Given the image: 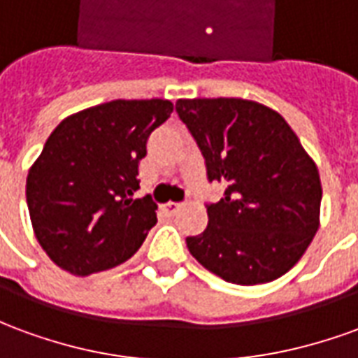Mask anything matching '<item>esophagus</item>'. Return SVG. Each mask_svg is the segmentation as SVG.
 Here are the masks:
<instances>
[{
    "label": "esophagus",
    "mask_w": 358,
    "mask_h": 358,
    "mask_svg": "<svg viewBox=\"0 0 358 358\" xmlns=\"http://www.w3.org/2000/svg\"><path fill=\"white\" fill-rule=\"evenodd\" d=\"M180 203H174V201H169L164 203V205H161V210H163V215H166V217H172V215H176L180 210Z\"/></svg>",
    "instance_id": "esophagus-1"
}]
</instances>
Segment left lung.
<instances>
[{"instance_id": "left-lung-1", "label": "left lung", "mask_w": 358, "mask_h": 358, "mask_svg": "<svg viewBox=\"0 0 358 358\" xmlns=\"http://www.w3.org/2000/svg\"><path fill=\"white\" fill-rule=\"evenodd\" d=\"M176 113L201 149L209 182L224 197L207 205L209 224L186 238L189 253L238 285L284 276L320 224L322 186L315 161L284 117L249 99H178Z\"/></svg>"}]
</instances>
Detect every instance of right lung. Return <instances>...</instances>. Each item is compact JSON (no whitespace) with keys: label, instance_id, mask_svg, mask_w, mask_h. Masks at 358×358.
Instances as JSON below:
<instances>
[{"label":"right lung","instance_id":"obj_1","mask_svg":"<svg viewBox=\"0 0 358 358\" xmlns=\"http://www.w3.org/2000/svg\"><path fill=\"white\" fill-rule=\"evenodd\" d=\"M166 99H115L66 117L30 166L27 203L36 240L59 268L90 276L128 261L157 222L138 164Z\"/></svg>","mask_w":358,"mask_h":358}]
</instances>
